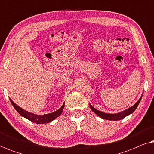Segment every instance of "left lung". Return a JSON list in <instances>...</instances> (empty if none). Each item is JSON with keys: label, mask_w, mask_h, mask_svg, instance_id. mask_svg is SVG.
Here are the masks:
<instances>
[{"label": "left lung", "mask_w": 154, "mask_h": 154, "mask_svg": "<svg viewBox=\"0 0 154 154\" xmlns=\"http://www.w3.org/2000/svg\"><path fill=\"white\" fill-rule=\"evenodd\" d=\"M142 96H141V97L140 98L137 102L135 104H134L133 106L130 107L129 109H126V110L122 111V112L118 113H115V114H111V113H106L104 112H102V111L97 110L96 109H94L93 106H92L91 104H90V109H92V111H93L94 113H96L97 115L99 116L102 118L103 119L105 120H109V121H119V120H121L124 119V118L127 116L130 115V113H133L134 110L137 109V107L138 106L139 104H140L141 100H142Z\"/></svg>", "instance_id": "left-lung-1"}]
</instances>
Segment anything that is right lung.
I'll list each match as a JSON object with an SVG mask.
<instances>
[{"label": "right lung", "instance_id": "obj_1", "mask_svg": "<svg viewBox=\"0 0 154 154\" xmlns=\"http://www.w3.org/2000/svg\"><path fill=\"white\" fill-rule=\"evenodd\" d=\"M10 102H11L12 104L13 105L14 108L16 109V111L20 113L21 116H22L23 117L26 118L29 121L33 122V123H37V124H43V123H48L53 121L54 119H55L56 118L60 116L61 113H62L63 109H64V103L63 104L62 106L60 107V109H58L57 111H54L53 113H48V114H45V115H36L34 114V113L28 112V111L24 110V109L20 108V106H18L17 105L14 104L11 99H10Z\"/></svg>", "mask_w": 154, "mask_h": 154}]
</instances>
